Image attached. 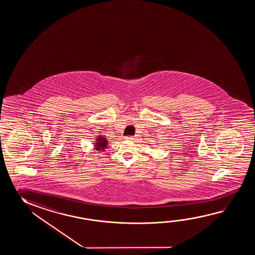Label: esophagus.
Here are the masks:
<instances>
[{
    "instance_id": "34e87169",
    "label": "esophagus",
    "mask_w": 255,
    "mask_h": 255,
    "mask_svg": "<svg viewBox=\"0 0 255 255\" xmlns=\"http://www.w3.org/2000/svg\"><path fill=\"white\" fill-rule=\"evenodd\" d=\"M125 139L133 141V140H135V137H134V136H132V135H128V136H126Z\"/></svg>"
}]
</instances>
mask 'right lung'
Returning a JSON list of instances; mask_svg holds the SVG:
<instances>
[{
	"label": "right lung",
	"mask_w": 255,
	"mask_h": 255,
	"mask_svg": "<svg viewBox=\"0 0 255 255\" xmlns=\"http://www.w3.org/2000/svg\"><path fill=\"white\" fill-rule=\"evenodd\" d=\"M97 141H98V143H97V149L98 150H101V149H104L106 147V143H107V141H105V139L104 137H99L97 139Z\"/></svg>",
	"instance_id": "obj_1"
}]
</instances>
